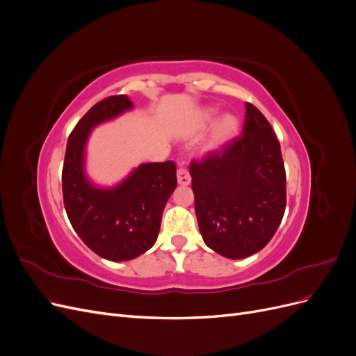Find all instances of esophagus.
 <instances>
[{
	"instance_id": "1",
	"label": "esophagus",
	"mask_w": 356,
	"mask_h": 356,
	"mask_svg": "<svg viewBox=\"0 0 356 356\" xmlns=\"http://www.w3.org/2000/svg\"><path fill=\"white\" fill-rule=\"evenodd\" d=\"M177 178H178V184H181V186H188L190 181H191L188 170L186 168H182V166L177 170Z\"/></svg>"
}]
</instances>
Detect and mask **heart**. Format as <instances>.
Instances as JSON below:
<instances>
[{"label": "heart", "instance_id": "obj_1", "mask_svg": "<svg viewBox=\"0 0 356 356\" xmlns=\"http://www.w3.org/2000/svg\"><path fill=\"white\" fill-rule=\"evenodd\" d=\"M215 117H217V111L215 110H208L204 111L200 117V122L203 124H209L215 120ZM239 131V120L236 115L232 114H225L222 115L220 120L217 122L213 127V132H212V145H221L225 144L227 141L238 134Z\"/></svg>", "mask_w": 356, "mask_h": 356}]
</instances>
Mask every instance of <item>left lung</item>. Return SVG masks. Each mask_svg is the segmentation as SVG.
Masks as SVG:
<instances>
[{"label":"left lung","instance_id":"obj_1","mask_svg":"<svg viewBox=\"0 0 356 356\" xmlns=\"http://www.w3.org/2000/svg\"><path fill=\"white\" fill-rule=\"evenodd\" d=\"M199 230L211 250L239 260L270 242L286 207L281 145L260 110L246 102L242 135L190 163Z\"/></svg>","mask_w":356,"mask_h":356}]
</instances>
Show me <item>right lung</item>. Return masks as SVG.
Returning a JSON list of instances; mask_svg holds the SVG:
<instances>
[{"label": "right lung", "instance_id": "add662e5", "mask_svg": "<svg viewBox=\"0 0 356 356\" xmlns=\"http://www.w3.org/2000/svg\"><path fill=\"white\" fill-rule=\"evenodd\" d=\"M132 108L126 95L95 104L71 132L62 169L63 204L72 229L110 261L134 260L156 243L161 213L177 187L172 160L138 166L113 188L96 187L86 177L84 147L92 129Z\"/></svg>", "mask_w": 356, "mask_h": 356}]
</instances>
